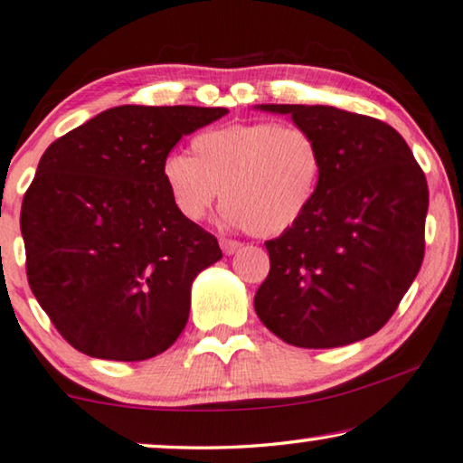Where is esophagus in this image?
<instances>
[{
	"instance_id": "obj_1",
	"label": "esophagus",
	"mask_w": 463,
	"mask_h": 463,
	"mask_svg": "<svg viewBox=\"0 0 463 463\" xmlns=\"http://www.w3.org/2000/svg\"><path fill=\"white\" fill-rule=\"evenodd\" d=\"M219 244H221V250L225 254H233L242 248V242H238V240H232V238H221Z\"/></svg>"
}]
</instances>
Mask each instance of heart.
<instances>
[{"mask_svg":"<svg viewBox=\"0 0 463 463\" xmlns=\"http://www.w3.org/2000/svg\"><path fill=\"white\" fill-rule=\"evenodd\" d=\"M324 154L297 123H232L198 133L192 156L163 160V182L175 209L200 221L223 194L227 223L257 236H279L309 213L319 192Z\"/></svg>","mask_w":463,"mask_h":463,"instance_id":"1","label":"heart"}]
</instances>
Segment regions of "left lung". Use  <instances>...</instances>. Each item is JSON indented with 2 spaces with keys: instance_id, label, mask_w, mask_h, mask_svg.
<instances>
[{
  "instance_id": "1",
  "label": "left lung",
  "mask_w": 463,
  "mask_h": 463,
  "mask_svg": "<svg viewBox=\"0 0 463 463\" xmlns=\"http://www.w3.org/2000/svg\"><path fill=\"white\" fill-rule=\"evenodd\" d=\"M292 115L324 154L319 192L292 230L267 240L259 319L288 345L334 348L376 334L424 260L426 175L397 129L334 106L263 104Z\"/></svg>"
}]
</instances>
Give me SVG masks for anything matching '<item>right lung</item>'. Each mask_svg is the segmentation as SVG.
<instances>
[{
  "label": "right lung",
  "instance_id": "obj_1",
  "mask_svg": "<svg viewBox=\"0 0 463 463\" xmlns=\"http://www.w3.org/2000/svg\"><path fill=\"white\" fill-rule=\"evenodd\" d=\"M225 112L117 106L43 152L20 211L26 278L77 351L144 361L184 332L192 281L223 252L175 209L163 160Z\"/></svg>",
  "mask_w": 463,
  "mask_h": 463
}]
</instances>
